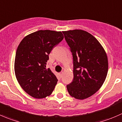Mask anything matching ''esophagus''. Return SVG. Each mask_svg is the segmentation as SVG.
I'll return each instance as SVG.
<instances>
[{"label": "esophagus", "mask_w": 122, "mask_h": 122, "mask_svg": "<svg viewBox=\"0 0 122 122\" xmlns=\"http://www.w3.org/2000/svg\"><path fill=\"white\" fill-rule=\"evenodd\" d=\"M62 73H62V72H61V73H59V75H60V76L61 77H62Z\"/></svg>", "instance_id": "obj_1"}]
</instances>
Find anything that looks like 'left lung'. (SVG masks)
Segmentation results:
<instances>
[{
    "label": "left lung",
    "instance_id": "left-lung-1",
    "mask_svg": "<svg viewBox=\"0 0 122 122\" xmlns=\"http://www.w3.org/2000/svg\"><path fill=\"white\" fill-rule=\"evenodd\" d=\"M73 60V81L67 85L70 95L84 100L102 86L108 72L107 54L100 42L87 31H62Z\"/></svg>",
    "mask_w": 122,
    "mask_h": 122
}]
</instances>
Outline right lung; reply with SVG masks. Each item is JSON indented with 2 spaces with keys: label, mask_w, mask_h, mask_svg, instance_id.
<instances>
[{
  "label": "right lung",
  "mask_w": 122,
  "mask_h": 122,
  "mask_svg": "<svg viewBox=\"0 0 122 122\" xmlns=\"http://www.w3.org/2000/svg\"><path fill=\"white\" fill-rule=\"evenodd\" d=\"M63 39L61 31L39 30L25 36L18 46L14 64L16 78L33 98H43L54 91L58 79L46 65L49 54Z\"/></svg>",
  "instance_id": "obj_1"
}]
</instances>
